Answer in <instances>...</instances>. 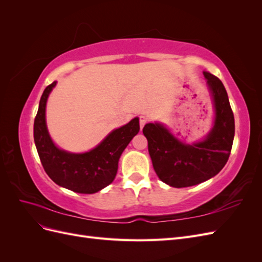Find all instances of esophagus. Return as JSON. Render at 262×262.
<instances>
[{
  "mask_svg": "<svg viewBox=\"0 0 262 262\" xmlns=\"http://www.w3.org/2000/svg\"><path fill=\"white\" fill-rule=\"evenodd\" d=\"M147 122V118L145 117V116H140V126H141V129H143V126L145 125V123Z\"/></svg>",
  "mask_w": 262,
  "mask_h": 262,
  "instance_id": "1",
  "label": "esophagus"
}]
</instances>
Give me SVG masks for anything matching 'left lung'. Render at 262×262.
I'll use <instances>...</instances> for the list:
<instances>
[{
  "label": "left lung",
  "instance_id": "obj_1",
  "mask_svg": "<svg viewBox=\"0 0 262 262\" xmlns=\"http://www.w3.org/2000/svg\"><path fill=\"white\" fill-rule=\"evenodd\" d=\"M203 74L215 108V122L207 139L189 145L160 123H147L143 128L155 172L163 182L175 188L191 187L217 175L233 146L235 121L225 87L219 77Z\"/></svg>",
  "mask_w": 262,
  "mask_h": 262
}]
</instances>
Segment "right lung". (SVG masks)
Listing matches in <instances>:
<instances>
[{
	"mask_svg": "<svg viewBox=\"0 0 262 262\" xmlns=\"http://www.w3.org/2000/svg\"><path fill=\"white\" fill-rule=\"evenodd\" d=\"M55 84L57 82L51 83L43 91L34 122V140L39 158L47 175L57 185L77 193H95L114 181L119 158L140 130L139 119L134 118L114 130L90 152H64L53 144L46 126V102Z\"/></svg>",
	"mask_w": 262,
	"mask_h": 262,
	"instance_id": "obj_1",
	"label": "right lung"
}]
</instances>
